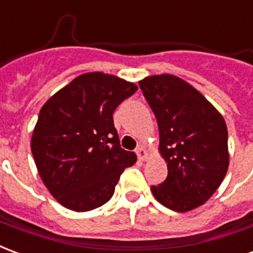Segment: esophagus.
Returning <instances> with one entry per match:
<instances>
[{
	"instance_id": "34e87169",
	"label": "esophagus",
	"mask_w": 253,
	"mask_h": 253,
	"mask_svg": "<svg viewBox=\"0 0 253 253\" xmlns=\"http://www.w3.org/2000/svg\"><path fill=\"white\" fill-rule=\"evenodd\" d=\"M136 155H137L139 160H145L147 159V156H148V154H147V151H145V148L143 145H140L139 148L136 149Z\"/></svg>"
}]
</instances>
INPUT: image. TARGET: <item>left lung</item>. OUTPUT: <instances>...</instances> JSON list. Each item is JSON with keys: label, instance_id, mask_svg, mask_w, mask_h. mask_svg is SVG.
I'll return each instance as SVG.
<instances>
[{"label": "left lung", "instance_id": "left-lung-1", "mask_svg": "<svg viewBox=\"0 0 253 253\" xmlns=\"http://www.w3.org/2000/svg\"><path fill=\"white\" fill-rule=\"evenodd\" d=\"M139 86L159 126L165 182L151 186L160 204L175 211L198 208L213 195L229 166L228 129L218 110L175 75H152Z\"/></svg>", "mask_w": 253, "mask_h": 253}]
</instances>
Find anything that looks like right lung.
Instances as JSON below:
<instances>
[{"mask_svg": "<svg viewBox=\"0 0 253 253\" xmlns=\"http://www.w3.org/2000/svg\"><path fill=\"white\" fill-rule=\"evenodd\" d=\"M137 86L114 75H79L44 104L32 134L39 175L59 204L87 211L106 204L136 155L121 148L113 113Z\"/></svg>", "mask_w": 253, "mask_h": 253, "instance_id": "add662e5", "label": "right lung"}]
</instances>
